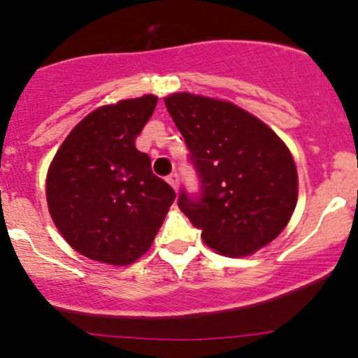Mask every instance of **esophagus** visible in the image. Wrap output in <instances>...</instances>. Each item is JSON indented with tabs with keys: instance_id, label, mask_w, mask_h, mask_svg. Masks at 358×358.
<instances>
[{
	"instance_id": "obj_1",
	"label": "esophagus",
	"mask_w": 358,
	"mask_h": 358,
	"mask_svg": "<svg viewBox=\"0 0 358 358\" xmlns=\"http://www.w3.org/2000/svg\"><path fill=\"white\" fill-rule=\"evenodd\" d=\"M166 182L170 183L171 187H173L176 192H178V187H180V178H178V175H176V173H171V175L168 176V178H166Z\"/></svg>"
}]
</instances>
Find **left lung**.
Returning <instances> with one entry per match:
<instances>
[{
    "mask_svg": "<svg viewBox=\"0 0 358 358\" xmlns=\"http://www.w3.org/2000/svg\"><path fill=\"white\" fill-rule=\"evenodd\" d=\"M165 104L202 180V196L178 207L212 250L250 256L285 231L298 202V171L286 143L234 102L175 92Z\"/></svg>",
    "mask_w": 358,
    "mask_h": 358,
    "instance_id": "8db88e82",
    "label": "left lung"
}]
</instances>
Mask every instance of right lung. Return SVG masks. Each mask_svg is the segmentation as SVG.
Wrapping results in <instances>:
<instances>
[{"label":"right lung","instance_id":"right-lung-1","mask_svg":"<svg viewBox=\"0 0 358 358\" xmlns=\"http://www.w3.org/2000/svg\"><path fill=\"white\" fill-rule=\"evenodd\" d=\"M156 102L146 94L92 110L48 166L45 193L53 224L71 248L92 261L133 264L151 248L175 202L173 188L136 150Z\"/></svg>","mask_w":358,"mask_h":358}]
</instances>
